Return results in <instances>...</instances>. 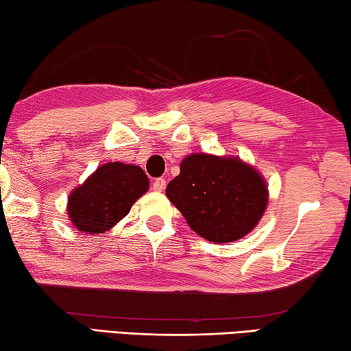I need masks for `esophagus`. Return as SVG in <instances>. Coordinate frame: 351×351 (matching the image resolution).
Masks as SVG:
<instances>
[{
	"instance_id": "obj_1",
	"label": "esophagus",
	"mask_w": 351,
	"mask_h": 351,
	"mask_svg": "<svg viewBox=\"0 0 351 351\" xmlns=\"http://www.w3.org/2000/svg\"><path fill=\"white\" fill-rule=\"evenodd\" d=\"M166 188V180L165 179H162V177H160V179H155L154 180V183H152V189L154 191H163V189Z\"/></svg>"
}]
</instances>
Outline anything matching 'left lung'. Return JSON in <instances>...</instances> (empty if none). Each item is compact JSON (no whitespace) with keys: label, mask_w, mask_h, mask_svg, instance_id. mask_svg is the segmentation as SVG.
<instances>
[{"label":"left lung","mask_w":351,"mask_h":351,"mask_svg":"<svg viewBox=\"0 0 351 351\" xmlns=\"http://www.w3.org/2000/svg\"><path fill=\"white\" fill-rule=\"evenodd\" d=\"M166 196L188 226L211 243H232L250 233L267 206L263 176L238 157L191 154Z\"/></svg>","instance_id":"obj_1"}]
</instances>
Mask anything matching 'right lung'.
<instances>
[{"label": "right lung", "mask_w": 351, "mask_h": 351, "mask_svg": "<svg viewBox=\"0 0 351 351\" xmlns=\"http://www.w3.org/2000/svg\"><path fill=\"white\" fill-rule=\"evenodd\" d=\"M149 189V179L140 166L121 162L104 163L68 197V217L79 232H108L129 213Z\"/></svg>", "instance_id": "obj_1"}]
</instances>
